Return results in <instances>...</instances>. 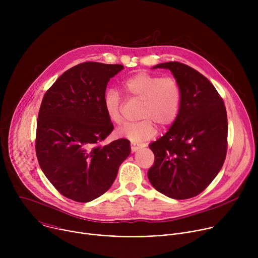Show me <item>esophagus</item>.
<instances>
[{"label": "esophagus", "instance_id": "34e87169", "mask_svg": "<svg viewBox=\"0 0 258 258\" xmlns=\"http://www.w3.org/2000/svg\"><path fill=\"white\" fill-rule=\"evenodd\" d=\"M141 148H142V145L141 144H138V143H135V142L131 143V150H132V152H136V151H138Z\"/></svg>", "mask_w": 258, "mask_h": 258}]
</instances>
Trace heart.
Returning a JSON list of instances; mask_svg holds the SVG:
<instances>
[{"label": "heart", "mask_w": 258, "mask_h": 258, "mask_svg": "<svg viewBox=\"0 0 258 258\" xmlns=\"http://www.w3.org/2000/svg\"><path fill=\"white\" fill-rule=\"evenodd\" d=\"M121 88L130 99L142 101L137 122L126 123L117 130V135L135 142L151 139L157 131L170 126L176 119L180 103L181 90L172 77H162L141 71L126 78ZM122 99L115 89H108L103 96V108L107 118L114 124L122 122Z\"/></svg>", "instance_id": "heart-1"}]
</instances>
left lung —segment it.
I'll return each instance as SVG.
<instances>
[{
  "label": "left lung",
  "mask_w": 258,
  "mask_h": 258,
  "mask_svg": "<svg viewBox=\"0 0 258 258\" xmlns=\"http://www.w3.org/2000/svg\"><path fill=\"white\" fill-rule=\"evenodd\" d=\"M169 69L181 90L178 115L168 132L149 147L155 160L148 170L152 186L172 199L203 192L222 169L228 150V117L223 98L196 69L176 61Z\"/></svg>",
  "instance_id": "obj_1"
}]
</instances>
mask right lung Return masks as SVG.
Segmentation results:
<instances>
[{
    "mask_svg": "<svg viewBox=\"0 0 258 258\" xmlns=\"http://www.w3.org/2000/svg\"><path fill=\"white\" fill-rule=\"evenodd\" d=\"M120 64L84 62L66 70L46 92L36 121L39 164L64 197L90 202L109 190L130 155L126 139L101 145L114 128L103 108Z\"/></svg>",
    "mask_w": 258,
    "mask_h": 258,
    "instance_id": "right-lung-1",
    "label": "right lung"
}]
</instances>
